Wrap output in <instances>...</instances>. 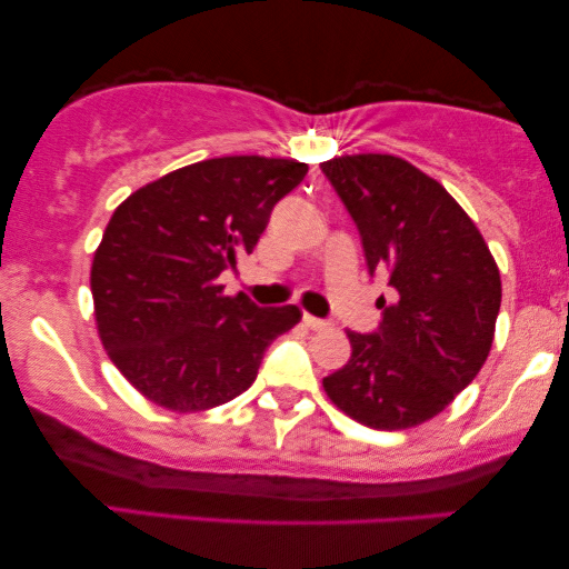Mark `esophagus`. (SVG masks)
I'll return each instance as SVG.
<instances>
[{
    "instance_id": "obj_1",
    "label": "esophagus",
    "mask_w": 569,
    "mask_h": 569,
    "mask_svg": "<svg viewBox=\"0 0 569 569\" xmlns=\"http://www.w3.org/2000/svg\"><path fill=\"white\" fill-rule=\"evenodd\" d=\"M302 323L308 326V329H313V331H321V329H329V321H326V318H316V316H310V313H306L302 316Z\"/></svg>"
}]
</instances>
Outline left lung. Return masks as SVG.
<instances>
[{
  "mask_svg": "<svg viewBox=\"0 0 569 569\" xmlns=\"http://www.w3.org/2000/svg\"><path fill=\"white\" fill-rule=\"evenodd\" d=\"M360 230L370 274L386 271L378 331H347L352 357L323 378L329 399L372 430L440 415L487 362L500 313V269L442 186L393 154L321 162Z\"/></svg>",
  "mask_w": 569,
  "mask_h": 569,
  "instance_id": "left-lung-1",
  "label": "left lung"
}]
</instances>
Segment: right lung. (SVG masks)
Instances as JSON below:
<instances>
[{
  "label": "right lung",
  "instance_id": "right-lung-1",
  "mask_svg": "<svg viewBox=\"0 0 569 569\" xmlns=\"http://www.w3.org/2000/svg\"><path fill=\"white\" fill-rule=\"evenodd\" d=\"M306 162L232 154L178 168L116 207L90 271L100 341L144 399L204 411L251 388L263 352L300 321L298 306L224 295Z\"/></svg>",
  "mask_w": 569,
  "mask_h": 569
}]
</instances>
